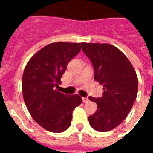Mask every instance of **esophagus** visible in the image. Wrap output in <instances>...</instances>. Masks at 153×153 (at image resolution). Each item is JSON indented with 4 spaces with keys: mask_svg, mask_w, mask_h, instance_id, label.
Listing matches in <instances>:
<instances>
[{
    "mask_svg": "<svg viewBox=\"0 0 153 153\" xmlns=\"http://www.w3.org/2000/svg\"><path fill=\"white\" fill-rule=\"evenodd\" d=\"M82 99H83V102L84 103L88 102V101H89V99H88V97H83Z\"/></svg>",
    "mask_w": 153,
    "mask_h": 153,
    "instance_id": "34e87169",
    "label": "esophagus"
}]
</instances>
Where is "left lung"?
<instances>
[{
  "mask_svg": "<svg viewBox=\"0 0 153 153\" xmlns=\"http://www.w3.org/2000/svg\"><path fill=\"white\" fill-rule=\"evenodd\" d=\"M82 49L93 64L94 80L103 85L104 90L99 98L89 97L97 110L88 121L97 131H110L130 111L137 97L138 77L128 58L115 46L82 42Z\"/></svg>",
  "mask_w": 153,
  "mask_h": 153,
  "instance_id": "obj_1",
  "label": "left lung"
}]
</instances>
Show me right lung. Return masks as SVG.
Listing matches in <instances>:
<instances>
[{"label": "right lung", "mask_w": 153, "mask_h": 153, "mask_svg": "<svg viewBox=\"0 0 153 153\" xmlns=\"http://www.w3.org/2000/svg\"><path fill=\"white\" fill-rule=\"evenodd\" d=\"M82 43L58 42L35 53L22 78L25 103L31 116L46 130L60 133L70 127L72 113L82 103L77 94L66 95L56 88L67 65L81 50Z\"/></svg>", "instance_id": "right-lung-1"}]
</instances>
